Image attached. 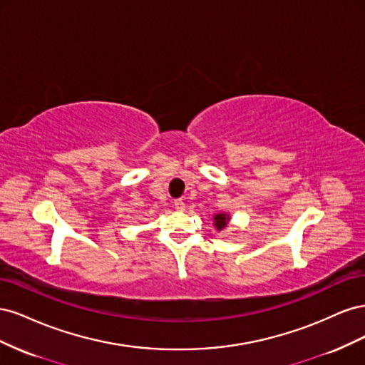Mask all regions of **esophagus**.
I'll return each instance as SVG.
<instances>
[{
    "mask_svg": "<svg viewBox=\"0 0 365 365\" xmlns=\"http://www.w3.org/2000/svg\"><path fill=\"white\" fill-rule=\"evenodd\" d=\"M173 205H175L176 212H184V210H185V204H184V201H181V200H176Z\"/></svg>",
    "mask_w": 365,
    "mask_h": 365,
    "instance_id": "obj_1",
    "label": "esophagus"
}]
</instances>
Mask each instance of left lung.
I'll list each match as a JSON object with an SVG mask.
<instances>
[{
  "label": "left lung",
  "instance_id": "obj_1",
  "mask_svg": "<svg viewBox=\"0 0 365 365\" xmlns=\"http://www.w3.org/2000/svg\"><path fill=\"white\" fill-rule=\"evenodd\" d=\"M231 220V216L230 213H225V212H220V213H216L213 216V225L217 231H224Z\"/></svg>",
  "mask_w": 365,
  "mask_h": 365
}]
</instances>
